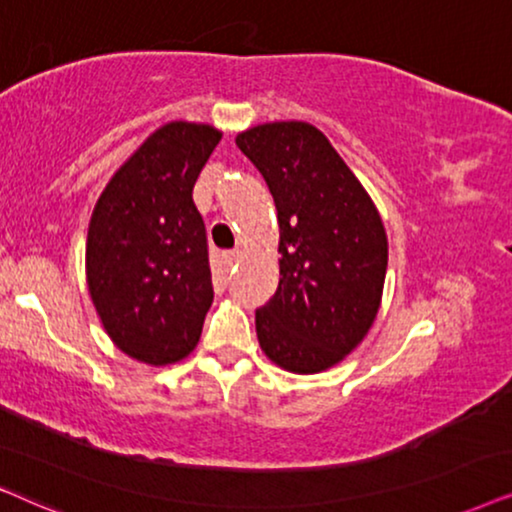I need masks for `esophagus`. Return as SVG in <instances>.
I'll use <instances>...</instances> for the list:
<instances>
[{
	"label": "esophagus",
	"instance_id": "34e87169",
	"mask_svg": "<svg viewBox=\"0 0 512 512\" xmlns=\"http://www.w3.org/2000/svg\"><path fill=\"white\" fill-rule=\"evenodd\" d=\"M238 260H241V250L238 248L224 252V264H227V267H234V264H238Z\"/></svg>",
	"mask_w": 512,
	"mask_h": 512
}]
</instances>
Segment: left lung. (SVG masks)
Returning <instances> with one entry per match:
<instances>
[{
    "instance_id": "obj_1",
    "label": "left lung",
    "mask_w": 512,
    "mask_h": 512,
    "mask_svg": "<svg viewBox=\"0 0 512 512\" xmlns=\"http://www.w3.org/2000/svg\"><path fill=\"white\" fill-rule=\"evenodd\" d=\"M236 145L267 182L281 227V278L255 311L257 339L285 370H327L363 342L379 311L384 224L358 177L311 124L255 126Z\"/></svg>"
}]
</instances>
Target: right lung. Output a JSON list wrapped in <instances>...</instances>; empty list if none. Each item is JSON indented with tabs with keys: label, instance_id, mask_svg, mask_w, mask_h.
Listing matches in <instances>:
<instances>
[{
	"label": "right lung",
	"instance_id": "add662e5",
	"mask_svg": "<svg viewBox=\"0 0 512 512\" xmlns=\"http://www.w3.org/2000/svg\"><path fill=\"white\" fill-rule=\"evenodd\" d=\"M222 133L173 121L117 170L93 210L86 281L112 342L147 365L182 360L213 304L208 236L192 189Z\"/></svg>",
	"mask_w": 512,
	"mask_h": 512
}]
</instances>
